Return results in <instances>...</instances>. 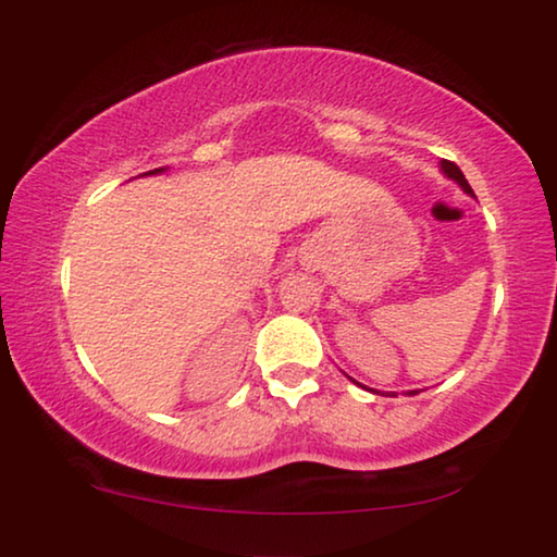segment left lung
<instances>
[{
    "label": "left lung",
    "instance_id": "left-lung-1",
    "mask_svg": "<svg viewBox=\"0 0 557 557\" xmlns=\"http://www.w3.org/2000/svg\"><path fill=\"white\" fill-rule=\"evenodd\" d=\"M441 170H444L446 177H451V180L456 182V185H459V187L463 189V193L474 195V193H471V187H469L467 177H463V172H461L459 166H456L454 162H448V159H441ZM357 385H360V383H357ZM372 393H375V391H372ZM416 393H418V391H410V395H416Z\"/></svg>",
    "mask_w": 557,
    "mask_h": 557
}]
</instances>
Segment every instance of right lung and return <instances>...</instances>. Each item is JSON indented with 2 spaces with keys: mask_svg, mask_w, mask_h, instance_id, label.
Returning a JSON list of instances; mask_svg holds the SVG:
<instances>
[{
  "mask_svg": "<svg viewBox=\"0 0 557 557\" xmlns=\"http://www.w3.org/2000/svg\"><path fill=\"white\" fill-rule=\"evenodd\" d=\"M159 172H164V166H159V170H151V172H147V174H159Z\"/></svg>",
  "mask_w": 557,
  "mask_h": 557,
  "instance_id": "1",
  "label": "right lung"
}]
</instances>
